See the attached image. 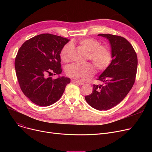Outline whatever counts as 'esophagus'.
Returning a JSON list of instances; mask_svg holds the SVG:
<instances>
[{
	"instance_id": "esophagus-1",
	"label": "esophagus",
	"mask_w": 152,
	"mask_h": 152,
	"mask_svg": "<svg viewBox=\"0 0 152 152\" xmlns=\"http://www.w3.org/2000/svg\"><path fill=\"white\" fill-rule=\"evenodd\" d=\"M72 83H75V84H77V85H80V86H83V85L84 84V83H81V82H79V81H76V80H73V81H72Z\"/></svg>"
}]
</instances>
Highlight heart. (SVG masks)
<instances>
[{
  "label": "heart",
  "mask_w": 152,
  "mask_h": 152,
  "mask_svg": "<svg viewBox=\"0 0 152 152\" xmlns=\"http://www.w3.org/2000/svg\"><path fill=\"white\" fill-rule=\"evenodd\" d=\"M78 44L88 52V57L99 70H103L108 66L112 59V55L108 47L100 45V42L94 39L83 38L78 41ZM73 43L67 44L63 47L60 57L63 62L69 60L73 52ZM68 76L76 79L79 82H86L94 74L95 68L91 63L84 65L73 64L66 68Z\"/></svg>",
  "instance_id": "obj_1"
}]
</instances>
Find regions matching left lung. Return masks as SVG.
I'll return each mask as SVG.
<instances>
[{
  "label": "left lung",
  "mask_w": 152,
  "mask_h": 152,
  "mask_svg": "<svg viewBox=\"0 0 152 152\" xmlns=\"http://www.w3.org/2000/svg\"><path fill=\"white\" fill-rule=\"evenodd\" d=\"M109 41L112 60L99 76L102 85H93L92 92L85 97L88 104L98 110H107L120 103L134 84L137 57L132 45L121 36L99 34Z\"/></svg>",
  "instance_id": "obj_1"
}]
</instances>
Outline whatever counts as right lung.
<instances>
[{
    "label": "right lung",
    "mask_w": 152,
    "mask_h": 152,
    "mask_svg": "<svg viewBox=\"0 0 152 152\" xmlns=\"http://www.w3.org/2000/svg\"><path fill=\"white\" fill-rule=\"evenodd\" d=\"M69 39L51 34H42L24 42L15 61L20 88L35 104L47 107L57 102L70 79L59 76L52 79L48 75H60V53Z\"/></svg>",
    "instance_id": "right-lung-1"
}]
</instances>
